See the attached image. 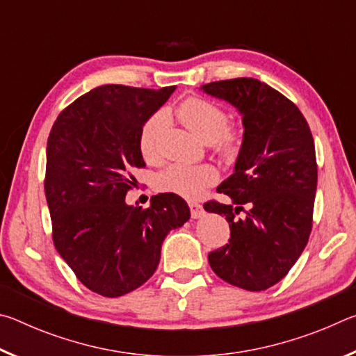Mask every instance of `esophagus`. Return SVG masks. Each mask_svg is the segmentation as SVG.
Returning a JSON list of instances; mask_svg holds the SVG:
<instances>
[{
  "label": "esophagus",
  "instance_id": "1",
  "mask_svg": "<svg viewBox=\"0 0 356 356\" xmlns=\"http://www.w3.org/2000/svg\"><path fill=\"white\" fill-rule=\"evenodd\" d=\"M190 210H191V218H201L204 216V207L197 202H190Z\"/></svg>",
  "mask_w": 356,
  "mask_h": 356
}]
</instances>
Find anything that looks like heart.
<instances>
[{"label":"heart","mask_w":356,"mask_h":356,"mask_svg":"<svg viewBox=\"0 0 356 356\" xmlns=\"http://www.w3.org/2000/svg\"><path fill=\"white\" fill-rule=\"evenodd\" d=\"M174 113L197 140L213 143V147L220 155L231 159L237 154L240 136L236 130L227 127L229 116L220 105L201 97H190L184 100ZM161 130L163 116L160 113L152 114L141 127L138 146L143 159L149 163H156L160 160ZM216 180L218 171L212 165L176 163L159 174L156 186L161 191L172 193L185 200H196Z\"/></svg>","instance_id":"obj_1"}]
</instances>
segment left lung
<instances>
[{"label":"left lung","mask_w":356,"mask_h":356,"mask_svg":"<svg viewBox=\"0 0 356 356\" xmlns=\"http://www.w3.org/2000/svg\"><path fill=\"white\" fill-rule=\"evenodd\" d=\"M201 89L236 106L245 129L234 174L216 188L231 202L204 204L226 216L231 229L229 243L210 252L209 264L229 284L265 291L284 278L308 243L317 190L314 140L297 105L254 78ZM243 207L249 210L238 219Z\"/></svg>","instance_id":"8db88e82"}]
</instances>
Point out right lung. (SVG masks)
<instances>
[{
    "label": "right lung",
    "mask_w": 356,
    "mask_h": 356,
    "mask_svg": "<svg viewBox=\"0 0 356 356\" xmlns=\"http://www.w3.org/2000/svg\"><path fill=\"white\" fill-rule=\"evenodd\" d=\"M174 89L99 86L59 113L48 136L53 242L76 278L108 298L143 286L159 267L165 237L190 220L172 193L154 196L144 210L125 202L135 182L129 171L146 165L141 127Z\"/></svg>",
    "instance_id": "obj_1"
}]
</instances>
